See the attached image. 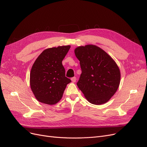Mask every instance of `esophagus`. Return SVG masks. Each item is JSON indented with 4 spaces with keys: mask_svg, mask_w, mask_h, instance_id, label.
Returning a JSON list of instances; mask_svg holds the SVG:
<instances>
[{
    "mask_svg": "<svg viewBox=\"0 0 147 147\" xmlns=\"http://www.w3.org/2000/svg\"><path fill=\"white\" fill-rule=\"evenodd\" d=\"M71 80H72V82H74V83H75V82H76V80H77V78H76V77H72V78H71Z\"/></svg>",
    "mask_w": 147,
    "mask_h": 147,
    "instance_id": "obj_1",
    "label": "esophagus"
}]
</instances>
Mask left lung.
<instances>
[{"label": "left lung", "instance_id": "obj_1", "mask_svg": "<svg viewBox=\"0 0 147 147\" xmlns=\"http://www.w3.org/2000/svg\"><path fill=\"white\" fill-rule=\"evenodd\" d=\"M75 55L82 74L77 84L90 103H106L117 91L121 74L115 61L100 48L93 45L78 47Z\"/></svg>", "mask_w": 147, "mask_h": 147}]
</instances>
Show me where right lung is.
I'll return each mask as SVG.
<instances>
[{"label": "right lung", "instance_id": "right-lung-1", "mask_svg": "<svg viewBox=\"0 0 147 147\" xmlns=\"http://www.w3.org/2000/svg\"><path fill=\"white\" fill-rule=\"evenodd\" d=\"M70 45L46 49L34 62L30 73V85L37 100L54 105L63 97L71 80L65 77L62 64Z\"/></svg>", "mask_w": 147, "mask_h": 147}]
</instances>
